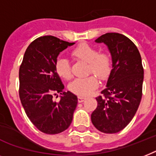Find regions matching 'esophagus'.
<instances>
[{"mask_svg":"<svg viewBox=\"0 0 156 156\" xmlns=\"http://www.w3.org/2000/svg\"><path fill=\"white\" fill-rule=\"evenodd\" d=\"M85 98L84 97H82V96H78V102L79 103H82L84 101Z\"/></svg>","mask_w":156,"mask_h":156,"instance_id":"obj_1","label":"esophagus"}]
</instances>
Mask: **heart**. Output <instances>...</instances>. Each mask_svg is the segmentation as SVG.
Wrapping results in <instances>:
<instances>
[{
  "mask_svg": "<svg viewBox=\"0 0 156 156\" xmlns=\"http://www.w3.org/2000/svg\"><path fill=\"white\" fill-rule=\"evenodd\" d=\"M76 59L88 63L87 73H93L101 80H106L112 69V60L108 52H100L96 47L87 44H80L72 52ZM58 75L65 80L72 78V68L65 58H58L55 64ZM99 85L98 80L94 76L84 78H77L69 84V90L80 96H87L92 93Z\"/></svg>",
  "mask_w": 156,
  "mask_h": 156,
  "instance_id": "heart-1",
  "label": "heart"
}]
</instances>
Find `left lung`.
Returning <instances> with one entry per match:
<instances>
[{
    "instance_id": "1",
    "label": "left lung",
    "mask_w": 156,
    "mask_h": 156,
    "mask_svg": "<svg viewBox=\"0 0 156 156\" xmlns=\"http://www.w3.org/2000/svg\"><path fill=\"white\" fill-rule=\"evenodd\" d=\"M108 48L112 69L97 108L91 115L93 125L104 133H116L133 119L142 98L144 68L136 44L124 35L108 33L96 40Z\"/></svg>"
}]
</instances>
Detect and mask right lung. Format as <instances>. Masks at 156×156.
Returning <instances> with one entry per match:
<instances>
[{"label":"right lung","instance_id":"1","mask_svg":"<svg viewBox=\"0 0 156 156\" xmlns=\"http://www.w3.org/2000/svg\"><path fill=\"white\" fill-rule=\"evenodd\" d=\"M74 44L44 36L33 41L24 52L19 69V96L27 116L44 133H60L73 121L77 96L64 92L55 64L60 52ZM56 93L62 95L59 102L52 99Z\"/></svg>","mask_w":156,"mask_h":156}]
</instances>
